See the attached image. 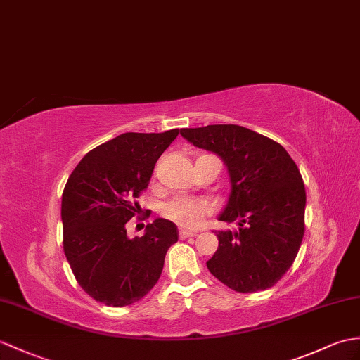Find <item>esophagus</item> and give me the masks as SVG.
Returning <instances> with one entry per match:
<instances>
[{
	"mask_svg": "<svg viewBox=\"0 0 360 360\" xmlns=\"http://www.w3.org/2000/svg\"><path fill=\"white\" fill-rule=\"evenodd\" d=\"M195 236H198L196 231H190V230H181V231H179V238H181V239L195 238Z\"/></svg>",
	"mask_w": 360,
	"mask_h": 360,
	"instance_id": "1",
	"label": "esophagus"
}]
</instances>
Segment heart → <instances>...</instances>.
<instances>
[{
	"label": "heart",
	"instance_id": "obj_1",
	"mask_svg": "<svg viewBox=\"0 0 360 360\" xmlns=\"http://www.w3.org/2000/svg\"><path fill=\"white\" fill-rule=\"evenodd\" d=\"M208 213H210L208 202L191 198H174L162 207V214L167 219L187 229L198 227Z\"/></svg>",
	"mask_w": 360,
	"mask_h": 360
}]
</instances>
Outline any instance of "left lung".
Segmentation results:
<instances>
[{"label":"left lung","instance_id":"left-lung-1","mask_svg":"<svg viewBox=\"0 0 360 360\" xmlns=\"http://www.w3.org/2000/svg\"><path fill=\"white\" fill-rule=\"evenodd\" d=\"M184 139L218 155L231 190L214 231L219 245L207 269L239 293L273 287L295 262L304 238L305 187L297 165L278 142L235 124L182 129Z\"/></svg>","mask_w":360,"mask_h":360}]
</instances>
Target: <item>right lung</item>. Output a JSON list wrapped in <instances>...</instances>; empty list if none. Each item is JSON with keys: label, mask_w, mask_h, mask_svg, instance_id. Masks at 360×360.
Returning a JSON list of instances; mask_svg holds the SVG:
<instances>
[{"label": "right lung", "mask_w": 360, "mask_h": 360, "mask_svg": "<svg viewBox=\"0 0 360 360\" xmlns=\"http://www.w3.org/2000/svg\"><path fill=\"white\" fill-rule=\"evenodd\" d=\"M178 133H122L90 150L65 184L64 253L81 288L98 302L131 305L160 279L167 250L178 240L176 225L158 218L130 239L125 224L141 210L136 199Z\"/></svg>", "instance_id": "add662e5"}]
</instances>
